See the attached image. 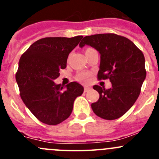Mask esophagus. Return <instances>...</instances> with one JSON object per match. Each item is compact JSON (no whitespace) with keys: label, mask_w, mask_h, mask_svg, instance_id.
<instances>
[{"label":"esophagus","mask_w":159,"mask_h":159,"mask_svg":"<svg viewBox=\"0 0 159 159\" xmlns=\"http://www.w3.org/2000/svg\"><path fill=\"white\" fill-rule=\"evenodd\" d=\"M90 90H91V87H87V86H85V87H84V92H87V91H89Z\"/></svg>","instance_id":"34e87169"}]
</instances>
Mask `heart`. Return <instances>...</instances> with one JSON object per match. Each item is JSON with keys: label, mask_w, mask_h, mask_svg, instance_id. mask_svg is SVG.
<instances>
[{"label": "heart", "mask_w": 159, "mask_h": 159, "mask_svg": "<svg viewBox=\"0 0 159 159\" xmlns=\"http://www.w3.org/2000/svg\"><path fill=\"white\" fill-rule=\"evenodd\" d=\"M91 48H88V49H86V52L88 51L89 49H91ZM91 75V73L88 72H79L76 75V79L77 80L79 81H87L88 80V78L90 77Z\"/></svg>", "instance_id": "heart-1"}]
</instances>
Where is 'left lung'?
<instances>
[{
    "instance_id": "1",
    "label": "left lung",
    "mask_w": 159,
    "mask_h": 159,
    "mask_svg": "<svg viewBox=\"0 0 159 159\" xmlns=\"http://www.w3.org/2000/svg\"><path fill=\"white\" fill-rule=\"evenodd\" d=\"M85 45L94 47L101 55L98 79H110L112 84L110 89L93 87L99 94V99L91 104L92 110L106 120L119 118L140 94L147 75L143 53L129 39L112 33L86 36L80 46Z\"/></svg>"
}]
</instances>
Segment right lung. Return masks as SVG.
I'll list each match as a JSON object with an SVG mask.
<instances>
[{"label": "right lung", "mask_w": 159, "mask_h": 159, "mask_svg": "<svg viewBox=\"0 0 159 159\" xmlns=\"http://www.w3.org/2000/svg\"><path fill=\"white\" fill-rule=\"evenodd\" d=\"M83 36L72 38L47 37L36 41L20 59L16 80L22 100L38 120L56 125L71 115L73 103L84 92L76 82L65 88L53 82L60 69L66 68L71 51Z\"/></svg>", "instance_id": "obj_1"}]
</instances>
